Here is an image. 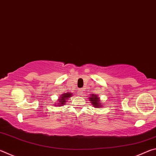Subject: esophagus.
I'll list each match as a JSON object with an SVG mask.
<instances>
[{"label":"esophagus","instance_id":"1","mask_svg":"<svg viewBox=\"0 0 156 156\" xmlns=\"http://www.w3.org/2000/svg\"><path fill=\"white\" fill-rule=\"evenodd\" d=\"M78 94L79 95V96H83V89H79L78 91Z\"/></svg>","mask_w":156,"mask_h":156}]
</instances>
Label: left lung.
<instances>
[{"mask_svg": "<svg viewBox=\"0 0 156 156\" xmlns=\"http://www.w3.org/2000/svg\"><path fill=\"white\" fill-rule=\"evenodd\" d=\"M89 101L95 108H101L102 107V102H100V98L96 94H91L90 97L89 98Z\"/></svg>", "mask_w": 156, "mask_h": 156, "instance_id": "1", "label": "left lung"}]
</instances>
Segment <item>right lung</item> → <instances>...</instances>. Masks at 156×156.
<instances>
[{
  "instance_id": "1",
  "label": "right lung",
  "mask_w": 156,
  "mask_h": 156,
  "mask_svg": "<svg viewBox=\"0 0 156 156\" xmlns=\"http://www.w3.org/2000/svg\"><path fill=\"white\" fill-rule=\"evenodd\" d=\"M73 94L72 93H65L62 94L60 97L57 100L58 103L56 105H55V106H59L61 107L62 105H64L65 104V102H67V100L70 97L72 96V95Z\"/></svg>"
}]
</instances>
